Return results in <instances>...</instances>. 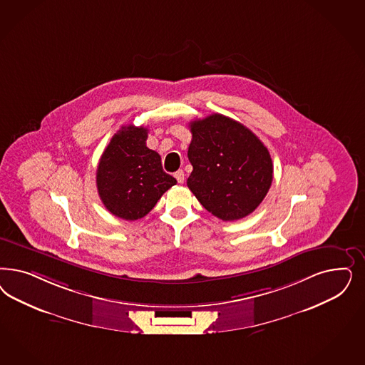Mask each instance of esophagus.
Instances as JSON below:
<instances>
[{
	"label": "esophagus",
	"instance_id": "esophagus-1",
	"mask_svg": "<svg viewBox=\"0 0 365 365\" xmlns=\"http://www.w3.org/2000/svg\"><path fill=\"white\" fill-rule=\"evenodd\" d=\"M175 177H176V180L180 184H182V182H184V178H185L184 170H177L176 173H175Z\"/></svg>",
	"mask_w": 365,
	"mask_h": 365
}]
</instances>
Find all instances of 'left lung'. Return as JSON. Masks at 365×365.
<instances>
[{
    "label": "left lung",
    "mask_w": 365,
    "mask_h": 365,
    "mask_svg": "<svg viewBox=\"0 0 365 365\" xmlns=\"http://www.w3.org/2000/svg\"><path fill=\"white\" fill-rule=\"evenodd\" d=\"M189 128L193 170L187 185L201 205L224 222L255 211L272 181L267 148L251 130L222 114L192 120Z\"/></svg>",
    "instance_id": "left-lung-1"
}]
</instances>
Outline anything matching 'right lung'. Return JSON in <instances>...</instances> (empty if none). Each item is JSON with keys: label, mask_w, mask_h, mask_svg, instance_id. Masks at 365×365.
<instances>
[{"label": "right lung", "mask_w": 365, "mask_h": 365, "mask_svg": "<svg viewBox=\"0 0 365 365\" xmlns=\"http://www.w3.org/2000/svg\"><path fill=\"white\" fill-rule=\"evenodd\" d=\"M148 129L122 126L113 135L96 169L99 197L108 212L137 220L152 211L176 178L165 173L161 157L146 146Z\"/></svg>", "instance_id": "obj_1"}]
</instances>
